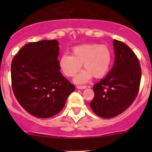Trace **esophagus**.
<instances>
[{
	"label": "esophagus",
	"mask_w": 152,
	"mask_h": 152,
	"mask_svg": "<svg viewBox=\"0 0 152 152\" xmlns=\"http://www.w3.org/2000/svg\"><path fill=\"white\" fill-rule=\"evenodd\" d=\"M77 89H80V90H84V89H85L86 87V86H85V85H83V86H77Z\"/></svg>",
	"instance_id": "34e87169"
}]
</instances>
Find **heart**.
<instances>
[{
  "label": "heart",
  "mask_w": 152,
  "mask_h": 152,
  "mask_svg": "<svg viewBox=\"0 0 152 152\" xmlns=\"http://www.w3.org/2000/svg\"><path fill=\"white\" fill-rule=\"evenodd\" d=\"M72 55L63 54L59 60L60 70L67 77H73L80 70L82 64L85 68L74 81L77 84L87 82L92 76H104L112 64V53L106 45L83 44L72 49Z\"/></svg>",
  "instance_id": "heart-1"
}]
</instances>
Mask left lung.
I'll return each instance as SVG.
<instances>
[{"label": "left lung", "instance_id": "8db88e82", "mask_svg": "<svg viewBox=\"0 0 152 152\" xmlns=\"http://www.w3.org/2000/svg\"><path fill=\"white\" fill-rule=\"evenodd\" d=\"M115 62L105 78L93 86L90 106L99 117L111 118L131 106L140 88L141 68L135 53L121 41L114 39Z\"/></svg>", "mask_w": 152, "mask_h": 152}]
</instances>
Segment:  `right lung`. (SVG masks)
<instances>
[{"instance_id": "obj_1", "label": "right lung", "mask_w": 152, "mask_h": 152, "mask_svg": "<svg viewBox=\"0 0 152 152\" xmlns=\"http://www.w3.org/2000/svg\"><path fill=\"white\" fill-rule=\"evenodd\" d=\"M56 39L29 42L13 58L11 78L19 104L32 115L50 118L65 107L75 86L61 72Z\"/></svg>"}]
</instances>
